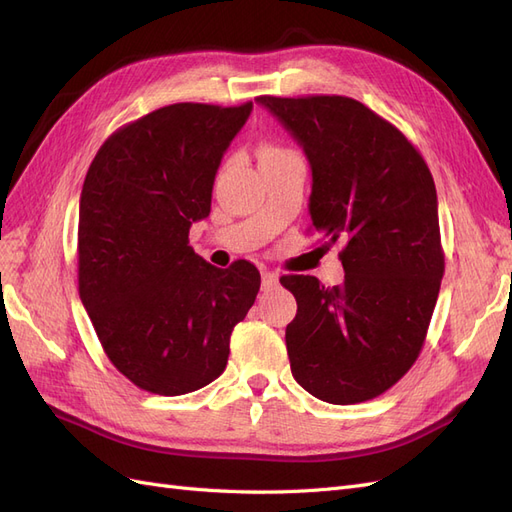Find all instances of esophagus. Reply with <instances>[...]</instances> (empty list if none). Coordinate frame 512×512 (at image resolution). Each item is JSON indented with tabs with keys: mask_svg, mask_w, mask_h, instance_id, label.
<instances>
[{
	"mask_svg": "<svg viewBox=\"0 0 512 512\" xmlns=\"http://www.w3.org/2000/svg\"><path fill=\"white\" fill-rule=\"evenodd\" d=\"M277 284H280V277H277L275 273H271V271H265L262 273V290H273Z\"/></svg>",
	"mask_w": 512,
	"mask_h": 512,
	"instance_id": "1",
	"label": "esophagus"
}]
</instances>
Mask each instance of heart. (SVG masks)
Returning <instances> with one entry per match:
<instances>
[{
  "mask_svg": "<svg viewBox=\"0 0 512 512\" xmlns=\"http://www.w3.org/2000/svg\"><path fill=\"white\" fill-rule=\"evenodd\" d=\"M280 149H275V147H271V145H265L260 149V156H269V153H277Z\"/></svg>",
  "mask_w": 512,
  "mask_h": 512,
  "instance_id": "obj_1",
  "label": "heart"
}]
</instances>
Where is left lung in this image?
<instances>
[{
  "instance_id": "1",
  "label": "left lung",
  "mask_w": 512,
  "mask_h": 512,
  "mask_svg": "<svg viewBox=\"0 0 512 512\" xmlns=\"http://www.w3.org/2000/svg\"><path fill=\"white\" fill-rule=\"evenodd\" d=\"M256 102L305 151L314 228L346 243L342 286L280 280L297 299L286 327L292 376L329 404H361L391 389L423 348L444 275L436 185L408 138L361 102Z\"/></svg>"
}]
</instances>
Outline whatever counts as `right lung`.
<instances>
[{"mask_svg":"<svg viewBox=\"0 0 512 512\" xmlns=\"http://www.w3.org/2000/svg\"><path fill=\"white\" fill-rule=\"evenodd\" d=\"M254 104L179 102L106 138L79 205V294L111 363L138 389L185 395L226 369L256 301L247 260L218 269L188 245Z\"/></svg>","mask_w":512,"mask_h":512,"instance_id":"obj_1","label":"right lung"}]
</instances>
